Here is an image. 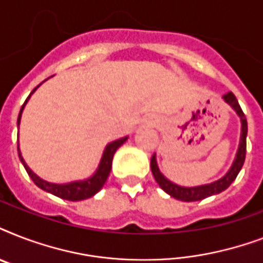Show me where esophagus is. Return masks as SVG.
I'll use <instances>...</instances> for the list:
<instances>
[{
    "instance_id": "obj_1",
    "label": "esophagus",
    "mask_w": 263,
    "mask_h": 263,
    "mask_svg": "<svg viewBox=\"0 0 263 263\" xmlns=\"http://www.w3.org/2000/svg\"><path fill=\"white\" fill-rule=\"evenodd\" d=\"M156 121H157L156 119H153V117H148V119L146 120V124H147V125H150V127H153V125H156Z\"/></svg>"
}]
</instances>
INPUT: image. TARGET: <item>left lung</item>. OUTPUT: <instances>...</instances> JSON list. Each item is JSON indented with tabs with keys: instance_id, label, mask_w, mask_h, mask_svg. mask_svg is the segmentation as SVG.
Masks as SVG:
<instances>
[{
	"instance_id": "obj_1",
	"label": "left lung",
	"mask_w": 263,
	"mask_h": 263,
	"mask_svg": "<svg viewBox=\"0 0 263 263\" xmlns=\"http://www.w3.org/2000/svg\"><path fill=\"white\" fill-rule=\"evenodd\" d=\"M224 101L228 105L232 106V109L237 113V116L240 117L241 121V134H240V143H239V148H237L236 158L233 161L232 166L229 169L227 175L222 176L220 180L217 181H213L210 184H203V185H196V187H181V185H177V184L172 183L171 180H168L162 173L160 172L158 169V165H157L156 154L152 157V161H150V166H152V172L154 179L158 183L162 190H164L166 194H169L171 196L176 198L179 200H184V202H195V200H202L208 196L216 195V194H220V192L225 191L227 188L232 184V181L236 179V176L240 172L241 166L245 164L246 160V138H247V120H246V116L241 110L240 105L237 102L236 97L233 95V92H228L225 94Z\"/></svg>"
}]
</instances>
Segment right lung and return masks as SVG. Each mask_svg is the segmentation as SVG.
<instances>
[{"label":"right lung","mask_w":263,"mask_h":263,"mask_svg":"<svg viewBox=\"0 0 263 263\" xmlns=\"http://www.w3.org/2000/svg\"><path fill=\"white\" fill-rule=\"evenodd\" d=\"M42 84V83H41ZM38 84L34 90L31 91V94L28 95V98L26 99V102L23 103L22 109H20V113H18V117H17V125L20 124V119H22V113H23V109L26 106L27 101L30 99V97L32 95L36 88L41 86ZM128 139V136H124L121 139H117L115 142H111L109 143L105 147L103 150V154H102V158H101V162L98 165V169L95 171V173L91 177L86 180H79V181H72V183H67V184H54V183H49L46 180L41 179L39 176L35 175L32 171L30 169V166L26 164V161L24 158L22 157V153L18 150V158L22 161V164L24 165V168H26L27 173L30 176L32 181H34L39 188H42L43 191L46 192H50L53 195L59 196L61 199H67V200H72V202H76V200H83V199H87V198H91V196H94L97 192L103 187V184L106 181L107 176L110 173V169H111V160H113V156H115L116 150L121 146V144Z\"/></svg>","instance_id":"1"}]
</instances>
